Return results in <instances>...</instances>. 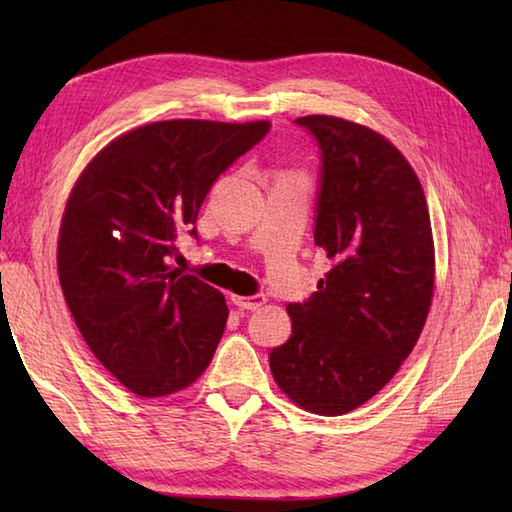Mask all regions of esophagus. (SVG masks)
Returning <instances> with one entry per match:
<instances>
[{
	"label": "esophagus",
	"instance_id": "esophagus-1",
	"mask_svg": "<svg viewBox=\"0 0 512 512\" xmlns=\"http://www.w3.org/2000/svg\"><path fill=\"white\" fill-rule=\"evenodd\" d=\"M233 299V303L237 308H242V310H257V308H262L264 303H266V297L264 295H250V297H231Z\"/></svg>",
	"mask_w": 512,
	"mask_h": 512
}]
</instances>
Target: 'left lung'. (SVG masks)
<instances>
[{"label": "left lung", "mask_w": 512, "mask_h": 512, "mask_svg": "<svg viewBox=\"0 0 512 512\" xmlns=\"http://www.w3.org/2000/svg\"><path fill=\"white\" fill-rule=\"evenodd\" d=\"M319 147L314 246L330 273L288 303L290 339L270 372L299 407L321 416L361 407L416 345L433 295V239L420 180L380 134L334 116H301Z\"/></svg>", "instance_id": "1"}]
</instances>
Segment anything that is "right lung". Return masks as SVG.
<instances>
[{"mask_svg":"<svg viewBox=\"0 0 512 512\" xmlns=\"http://www.w3.org/2000/svg\"><path fill=\"white\" fill-rule=\"evenodd\" d=\"M270 123L160 121L112 140L74 184L57 266L76 328L107 372L143 398L189 387L228 319L220 290L169 266L213 182Z\"/></svg>","mask_w":512,"mask_h":512,"instance_id":"1","label":"right lung"}]
</instances>
